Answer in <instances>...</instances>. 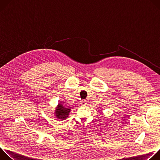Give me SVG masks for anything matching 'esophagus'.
Returning a JSON list of instances; mask_svg holds the SVG:
<instances>
[{
	"instance_id": "34e87169",
	"label": "esophagus",
	"mask_w": 160,
	"mask_h": 160,
	"mask_svg": "<svg viewBox=\"0 0 160 160\" xmlns=\"http://www.w3.org/2000/svg\"><path fill=\"white\" fill-rule=\"evenodd\" d=\"M87 101H86V100H83V101H81V102H80V104H82V105H86L87 104Z\"/></svg>"
}]
</instances>
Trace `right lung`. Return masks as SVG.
Wrapping results in <instances>:
<instances>
[{"label":"right lung","mask_w":160,"mask_h":160,"mask_svg":"<svg viewBox=\"0 0 160 160\" xmlns=\"http://www.w3.org/2000/svg\"><path fill=\"white\" fill-rule=\"evenodd\" d=\"M72 108H66L61 102L59 103L55 110V115L57 118L64 120L68 117L71 111Z\"/></svg>","instance_id":"1"}]
</instances>
